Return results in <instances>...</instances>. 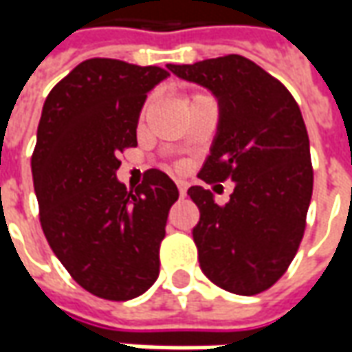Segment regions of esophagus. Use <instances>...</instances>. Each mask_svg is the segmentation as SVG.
Returning a JSON list of instances; mask_svg holds the SVG:
<instances>
[{"instance_id":"1","label":"esophagus","mask_w":352,"mask_h":352,"mask_svg":"<svg viewBox=\"0 0 352 352\" xmlns=\"http://www.w3.org/2000/svg\"><path fill=\"white\" fill-rule=\"evenodd\" d=\"M178 192H180V196H186V192H188V184L186 182H178Z\"/></svg>"}]
</instances>
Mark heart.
Here are the masks:
<instances>
[{"label":"heart","mask_w":352,"mask_h":352,"mask_svg":"<svg viewBox=\"0 0 352 352\" xmlns=\"http://www.w3.org/2000/svg\"><path fill=\"white\" fill-rule=\"evenodd\" d=\"M196 96H199V94H196ZM144 113H146V105H142V109H141V113H139V117H144Z\"/></svg>","instance_id":"obj_1"}]
</instances>
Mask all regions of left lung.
Returning <instances> with one entry per match:
<instances>
[{"label": "left lung", "mask_w": 352, "mask_h": 352, "mask_svg": "<svg viewBox=\"0 0 352 352\" xmlns=\"http://www.w3.org/2000/svg\"><path fill=\"white\" fill-rule=\"evenodd\" d=\"M168 70L219 100V129L199 180L235 182L225 206L201 186L188 190L199 210L192 231L199 266L231 294H261L284 276L300 249L314 192L300 105L280 80L241 54Z\"/></svg>", "instance_id": "1"}]
</instances>
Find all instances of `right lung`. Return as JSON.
I'll list each match as a JSON object with an SVG mask.
<instances>
[{
	"mask_svg": "<svg viewBox=\"0 0 352 352\" xmlns=\"http://www.w3.org/2000/svg\"><path fill=\"white\" fill-rule=\"evenodd\" d=\"M170 76L113 58L80 62L50 89L31 156L48 245L89 294L125 302L160 272V243L178 188L160 170L133 192L117 180L119 156L137 146L146 94Z\"/></svg>",
	"mask_w": 352,
	"mask_h": 352,
	"instance_id": "1",
	"label": "right lung"
}]
</instances>
